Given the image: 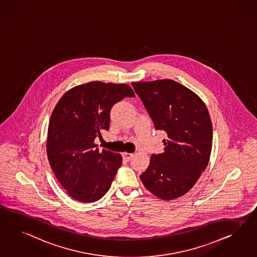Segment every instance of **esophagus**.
<instances>
[{"mask_svg":"<svg viewBox=\"0 0 257 257\" xmlns=\"http://www.w3.org/2000/svg\"><path fill=\"white\" fill-rule=\"evenodd\" d=\"M122 156H123V158L125 160L130 161V160L132 159L133 156H134V153H122Z\"/></svg>","mask_w":257,"mask_h":257,"instance_id":"obj_1","label":"esophagus"}]
</instances>
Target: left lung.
Instances as JSON below:
<instances>
[{
  "label": "left lung",
  "mask_w": 257,
  "mask_h": 257,
  "mask_svg": "<svg viewBox=\"0 0 257 257\" xmlns=\"http://www.w3.org/2000/svg\"><path fill=\"white\" fill-rule=\"evenodd\" d=\"M156 130L167 133L165 152L153 154L140 179L163 200L188 193L208 166L212 124L208 108L194 91L171 79L133 82Z\"/></svg>",
  "instance_id": "1"
}]
</instances>
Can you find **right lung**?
<instances>
[{
    "label": "right lung",
    "instance_id": "1",
    "mask_svg": "<svg viewBox=\"0 0 257 257\" xmlns=\"http://www.w3.org/2000/svg\"><path fill=\"white\" fill-rule=\"evenodd\" d=\"M135 97L127 84L92 81L66 91L49 119L47 154L56 178L77 201L95 202L109 190L122 164L119 153L103 150L94 139L108 131L110 110Z\"/></svg>",
    "mask_w": 257,
    "mask_h": 257
}]
</instances>
